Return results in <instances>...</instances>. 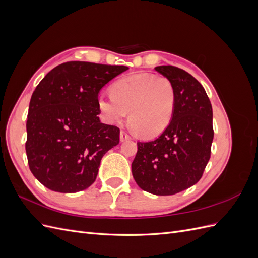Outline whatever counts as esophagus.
<instances>
[{"label":"esophagus","mask_w":258,"mask_h":258,"mask_svg":"<svg viewBox=\"0 0 258 258\" xmlns=\"http://www.w3.org/2000/svg\"><path fill=\"white\" fill-rule=\"evenodd\" d=\"M119 137H120V141H121V142L127 141V140H130V139H131L130 136L127 134V132H124V131H120Z\"/></svg>","instance_id":"1"}]
</instances>
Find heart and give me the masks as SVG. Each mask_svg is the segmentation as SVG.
<instances>
[{"label": "heart", "instance_id": "1", "mask_svg": "<svg viewBox=\"0 0 258 258\" xmlns=\"http://www.w3.org/2000/svg\"><path fill=\"white\" fill-rule=\"evenodd\" d=\"M112 97H98L99 108L111 123H121L129 114V122L140 135L152 138L160 135L172 119L175 89L168 77L135 74L117 81Z\"/></svg>", "mask_w": 258, "mask_h": 258}]
</instances>
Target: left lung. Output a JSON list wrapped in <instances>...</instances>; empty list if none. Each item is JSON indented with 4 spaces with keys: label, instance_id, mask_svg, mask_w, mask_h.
<instances>
[{
    "label": "left lung",
    "instance_id": "obj_1",
    "mask_svg": "<svg viewBox=\"0 0 258 258\" xmlns=\"http://www.w3.org/2000/svg\"><path fill=\"white\" fill-rule=\"evenodd\" d=\"M155 70L174 86V112L157 139L138 142L131 170L140 188L170 196L189 188L201 178L214 137L213 112L205 88L189 73L172 66Z\"/></svg>",
    "mask_w": 258,
    "mask_h": 258
}]
</instances>
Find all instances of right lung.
Masks as SVG:
<instances>
[{"mask_svg": "<svg viewBox=\"0 0 258 258\" xmlns=\"http://www.w3.org/2000/svg\"><path fill=\"white\" fill-rule=\"evenodd\" d=\"M124 66L62 63L30 100L26 152L31 172L50 190L71 194L96 181L101 159L119 143V129L100 121L98 96Z\"/></svg>", "mask_w": 258, "mask_h": 258, "instance_id": "right-lung-1", "label": "right lung"}]
</instances>
